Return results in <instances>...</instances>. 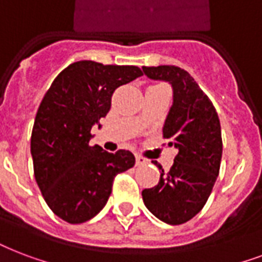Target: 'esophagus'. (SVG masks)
<instances>
[{
  "mask_svg": "<svg viewBox=\"0 0 262 262\" xmlns=\"http://www.w3.org/2000/svg\"><path fill=\"white\" fill-rule=\"evenodd\" d=\"M147 162H148V161H147L144 157H141V155H136V165H137V166H143V165H145Z\"/></svg>",
  "mask_w": 262,
  "mask_h": 262,
  "instance_id": "esophagus-1",
  "label": "esophagus"
}]
</instances>
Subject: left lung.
<instances>
[{
	"label": "left lung",
	"instance_id": "obj_1",
	"mask_svg": "<svg viewBox=\"0 0 262 262\" xmlns=\"http://www.w3.org/2000/svg\"><path fill=\"white\" fill-rule=\"evenodd\" d=\"M151 79L173 86V105L163 125V139L179 148L174 163L155 187L141 195L155 217L170 225L184 224L206 205L220 171L221 126L214 105L195 79L176 66L143 67Z\"/></svg>",
	"mask_w": 262,
	"mask_h": 262
}]
</instances>
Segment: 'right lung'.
Here are the masks:
<instances>
[{
    "instance_id": "1",
    "label": "right lung",
    "mask_w": 262,
    "mask_h": 262,
    "mask_svg": "<svg viewBox=\"0 0 262 262\" xmlns=\"http://www.w3.org/2000/svg\"><path fill=\"white\" fill-rule=\"evenodd\" d=\"M141 75L136 66L81 60L66 67L43 96L31 133L34 176L48 206L70 224L93 219L108 201L115 176L135 166L130 151L110 154L89 140L115 89Z\"/></svg>"
}]
</instances>
